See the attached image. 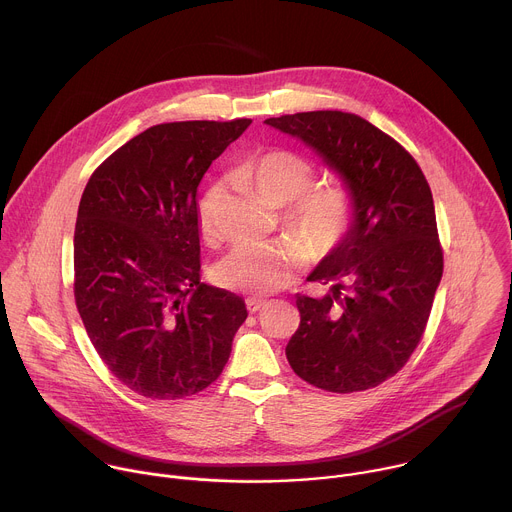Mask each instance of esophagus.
I'll list each match as a JSON object with an SVG mask.
<instances>
[{
  "mask_svg": "<svg viewBox=\"0 0 512 512\" xmlns=\"http://www.w3.org/2000/svg\"><path fill=\"white\" fill-rule=\"evenodd\" d=\"M245 304H247V310H249L251 314H255V312H261L269 302H267V300H261V298H249Z\"/></svg>",
  "mask_w": 512,
  "mask_h": 512,
  "instance_id": "1",
  "label": "esophagus"
}]
</instances>
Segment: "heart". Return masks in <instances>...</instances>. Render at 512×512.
<instances>
[{"instance_id": "obj_1", "label": "heart", "mask_w": 512, "mask_h": 512, "mask_svg": "<svg viewBox=\"0 0 512 512\" xmlns=\"http://www.w3.org/2000/svg\"><path fill=\"white\" fill-rule=\"evenodd\" d=\"M239 178L253 186L273 206H284L283 225L312 257L330 255L350 233L354 223V194L344 180L316 178V164L294 150H267L247 158ZM225 194V182H212L198 202V229L204 239L216 235V214ZM300 245L253 243L239 245L212 269L218 287L259 296L283 287L304 263Z\"/></svg>"}]
</instances>
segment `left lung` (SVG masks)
<instances>
[{
	"instance_id": "obj_1",
	"label": "left lung",
	"mask_w": 512,
	"mask_h": 512,
	"mask_svg": "<svg viewBox=\"0 0 512 512\" xmlns=\"http://www.w3.org/2000/svg\"><path fill=\"white\" fill-rule=\"evenodd\" d=\"M265 123L312 145L356 204L350 233L308 277L326 294H296L300 328L287 360L318 389H373L417 348L444 273L429 184L399 141L354 113L308 111Z\"/></svg>"
}]
</instances>
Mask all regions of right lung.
<instances>
[{
	"instance_id": "1",
	"label": "right lung",
	"mask_w": 512,
	"mask_h": 512,
	"mask_svg": "<svg viewBox=\"0 0 512 512\" xmlns=\"http://www.w3.org/2000/svg\"><path fill=\"white\" fill-rule=\"evenodd\" d=\"M251 119L160 123L89 178L75 227V302L107 369L148 399L223 373L243 298L200 281L198 184Z\"/></svg>"
}]
</instances>
